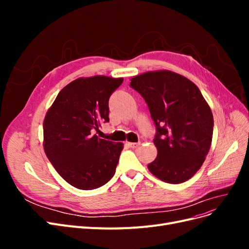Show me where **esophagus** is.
<instances>
[{
    "label": "esophagus",
    "instance_id": "obj_1",
    "mask_svg": "<svg viewBox=\"0 0 249 249\" xmlns=\"http://www.w3.org/2000/svg\"><path fill=\"white\" fill-rule=\"evenodd\" d=\"M127 145L132 148H137L140 145V143L139 142H127Z\"/></svg>",
    "mask_w": 249,
    "mask_h": 249
}]
</instances>
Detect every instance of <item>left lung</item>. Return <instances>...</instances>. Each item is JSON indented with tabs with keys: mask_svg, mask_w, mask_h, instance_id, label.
Here are the masks:
<instances>
[{
	"mask_svg": "<svg viewBox=\"0 0 249 249\" xmlns=\"http://www.w3.org/2000/svg\"><path fill=\"white\" fill-rule=\"evenodd\" d=\"M157 126L158 156L148 170L169 184L191 178L206 160L213 138L209 104L192 81L175 71H146L131 79Z\"/></svg>",
	"mask_w": 249,
	"mask_h": 249,
	"instance_id": "1",
	"label": "left lung"
}]
</instances>
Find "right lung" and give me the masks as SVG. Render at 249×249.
I'll return each instance as SVG.
<instances>
[{
    "mask_svg": "<svg viewBox=\"0 0 249 249\" xmlns=\"http://www.w3.org/2000/svg\"><path fill=\"white\" fill-rule=\"evenodd\" d=\"M124 78L93 76L67 84L43 120V148L61 178L81 190L96 189L114 176L123 142L97 137L109 122V97Z\"/></svg>",
    "mask_w": 249,
    "mask_h": 249,
    "instance_id": "obj_1",
    "label": "right lung"
}]
</instances>
